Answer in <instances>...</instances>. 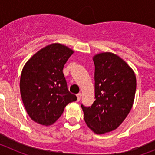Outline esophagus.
Here are the masks:
<instances>
[{
	"label": "esophagus",
	"mask_w": 155,
	"mask_h": 155,
	"mask_svg": "<svg viewBox=\"0 0 155 155\" xmlns=\"http://www.w3.org/2000/svg\"><path fill=\"white\" fill-rule=\"evenodd\" d=\"M82 94L81 93H78V94H77V98H78V101H80L81 98Z\"/></svg>",
	"instance_id": "34e87169"
}]
</instances>
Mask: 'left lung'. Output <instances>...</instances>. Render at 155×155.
Masks as SVG:
<instances>
[{
    "mask_svg": "<svg viewBox=\"0 0 155 155\" xmlns=\"http://www.w3.org/2000/svg\"><path fill=\"white\" fill-rule=\"evenodd\" d=\"M93 61L95 100L91 106L81 108L87 127L103 134L116 130L131 110L137 80L130 67L114 53H98Z\"/></svg>",
    "mask_w": 155,
    "mask_h": 155,
    "instance_id": "obj_1",
    "label": "left lung"
}]
</instances>
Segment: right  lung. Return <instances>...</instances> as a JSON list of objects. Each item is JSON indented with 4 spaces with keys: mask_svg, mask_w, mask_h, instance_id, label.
<instances>
[{
    "mask_svg": "<svg viewBox=\"0 0 155 155\" xmlns=\"http://www.w3.org/2000/svg\"><path fill=\"white\" fill-rule=\"evenodd\" d=\"M74 51L53 43L41 49L25 64L20 79L21 99L30 118L44 126L54 124L68 103L77 100L68 89L64 66Z\"/></svg>",
    "mask_w": 155,
    "mask_h": 155,
    "instance_id": "right-lung-1",
    "label": "right lung"
}]
</instances>
